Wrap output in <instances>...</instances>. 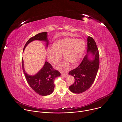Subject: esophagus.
I'll use <instances>...</instances> for the list:
<instances>
[{"label": "esophagus", "mask_w": 122, "mask_h": 122, "mask_svg": "<svg viewBox=\"0 0 122 122\" xmlns=\"http://www.w3.org/2000/svg\"><path fill=\"white\" fill-rule=\"evenodd\" d=\"M68 76V74L67 73H61V76H63L64 77H66Z\"/></svg>", "instance_id": "obj_1"}]
</instances>
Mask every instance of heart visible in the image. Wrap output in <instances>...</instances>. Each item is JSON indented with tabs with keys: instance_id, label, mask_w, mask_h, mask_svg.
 <instances>
[{
	"instance_id": "heart-1",
	"label": "heart",
	"mask_w": 122,
	"mask_h": 122,
	"mask_svg": "<svg viewBox=\"0 0 122 122\" xmlns=\"http://www.w3.org/2000/svg\"><path fill=\"white\" fill-rule=\"evenodd\" d=\"M86 48L85 42L82 39L66 38L56 41L47 49L49 59L53 63H57L62 56L65 59L59 64L61 67H66L68 62L76 64L81 59Z\"/></svg>"
}]
</instances>
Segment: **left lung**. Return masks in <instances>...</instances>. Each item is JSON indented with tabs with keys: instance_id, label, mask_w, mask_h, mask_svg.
Wrapping results in <instances>:
<instances>
[{
	"instance_id": "1",
	"label": "left lung",
	"mask_w": 122,
	"mask_h": 122,
	"mask_svg": "<svg viewBox=\"0 0 122 122\" xmlns=\"http://www.w3.org/2000/svg\"><path fill=\"white\" fill-rule=\"evenodd\" d=\"M87 42L86 55L78 67L68 73L75 79L74 83L69 87L74 93H82L89 89L94 82L99 69V53L96 44L90 36L88 37Z\"/></svg>"
}]
</instances>
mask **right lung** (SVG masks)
Segmentation results:
<instances>
[{
	"label": "right lung",
	"instance_id": "add662e5",
	"mask_svg": "<svg viewBox=\"0 0 122 122\" xmlns=\"http://www.w3.org/2000/svg\"><path fill=\"white\" fill-rule=\"evenodd\" d=\"M47 32L39 33L34 36L30 38L26 43L23 51L27 45L35 40L44 41L46 43V47L49 44ZM22 69L25 75L27 82L31 88L37 93L42 96L49 95L53 93L54 90V80L60 76V73L57 70L53 69L52 66L48 62L46 61L43 67L36 74L30 75L25 70L24 62L22 58Z\"/></svg>",
	"mask_w": 122,
	"mask_h": 122
}]
</instances>
